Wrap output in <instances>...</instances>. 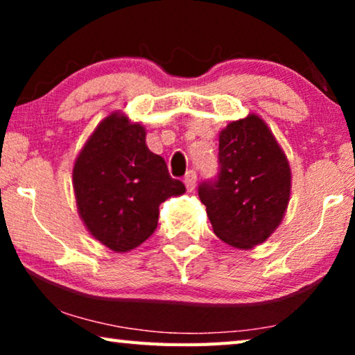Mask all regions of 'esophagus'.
<instances>
[{
	"label": "esophagus",
	"instance_id": "esophagus-1",
	"mask_svg": "<svg viewBox=\"0 0 355 355\" xmlns=\"http://www.w3.org/2000/svg\"><path fill=\"white\" fill-rule=\"evenodd\" d=\"M184 184H186L187 191L192 192L193 189H196V186H197V174H196V171H189L186 174V178H184Z\"/></svg>",
	"mask_w": 355,
	"mask_h": 355
}]
</instances>
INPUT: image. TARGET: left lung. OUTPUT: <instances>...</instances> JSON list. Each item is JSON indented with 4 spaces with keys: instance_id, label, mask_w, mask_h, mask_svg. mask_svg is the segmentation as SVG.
Returning a JSON list of instances; mask_svg holds the SVG:
<instances>
[{
    "instance_id": "1",
    "label": "left lung",
    "mask_w": 355,
    "mask_h": 355,
    "mask_svg": "<svg viewBox=\"0 0 355 355\" xmlns=\"http://www.w3.org/2000/svg\"><path fill=\"white\" fill-rule=\"evenodd\" d=\"M288 157L259 114L231 121L220 132V174L198 197L213 231L227 245L249 250L276 231L291 197Z\"/></svg>"
}]
</instances>
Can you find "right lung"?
I'll list each match as a JSON object with an SVG mask.
<instances>
[{
  "label": "right lung",
  "instance_id": "1",
  "mask_svg": "<svg viewBox=\"0 0 355 355\" xmlns=\"http://www.w3.org/2000/svg\"><path fill=\"white\" fill-rule=\"evenodd\" d=\"M145 128L121 111L96 125L77 155L72 187L87 231L113 252H129L157 230L159 203L182 196L159 155L145 144Z\"/></svg>",
  "mask_w": 355,
  "mask_h": 355
}]
</instances>
